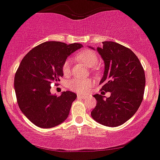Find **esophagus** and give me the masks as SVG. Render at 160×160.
Masks as SVG:
<instances>
[{
    "label": "esophagus",
    "instance_id": "esophagus-1",
    "mask_svg": "<svg viewBox=\"0 0 160 160\" xmlns=\"http://www.w3.org/2000/svg\"><path fill=\"white\" fill-rule=\"evenodd\" d=\"M77 98H79V99H84V98H87V96L77 95Z\"/></svg>",
    "mask_w": 160,
    "mask_h": 160
}]
</instances>
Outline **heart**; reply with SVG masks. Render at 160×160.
Wrapping results in <instances>:
<instances>
[{
  "mask_svg": "<svg viewBox=\"0 0 160 160\" xmlns=\"http://www.w3.org/2000/svg\"><path fill=\"white\" fill-rule=\"evenodd\" d=\"M76 58L88 67H94L98 62V56L96 52L91 50H83L76 54ZM62 72L64 76H68L71 72V60L66 59L62 66ZM92 85V80L90 79H72L68 83V88L78 93H85L89 91Z\"/></svg>",
  "mask_w": 160,
  "mask_h": 160,
  "instance_id": "heart-1",
  "label": "heart"
}]
</instances>
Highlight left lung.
I'll return each mask as SVG.
<instances>
[{
	"label": "left lung",
	"mask_w": 160,
	"mask_h": 160,
	"mask_svg": "<svg viewBox=\"0 0 160 160\" xmlns=\"http://www.w3.org/2000/svg\"><path fill=\"white\" fill-rule=\"evenodd\" d=\"M97 47L105 63L100 84L110 97L95 94L92 118L100 124L116 127L128 121L139 108L143 98L146 79L139 59L130 49L115 42L105 41ZM92 49H93L91 47Z\"/></svg>",
	"instance_id": "8db88e82"
}]
</instances>
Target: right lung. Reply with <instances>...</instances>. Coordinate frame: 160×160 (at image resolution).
Returning a JSON list of instances; mask_svg holds the SVG:
<instances>
[{
	"instance_id": "right-lung-1",
	"label": "right lung",
	"mask_w": 160,
	"mask_h": 160,
	"mask_svg": "<svg viewBox=\"0 0 160 160\" xmlns=\"http://www.w3.org/2000/svg\"><path fill=\"white\" fill-rule=\"evenodd\" d=\"M82 47L80 43L46 42L30 50L22 59L14 77L17 101L23 114L35 126L52 128L68 117L77 96L70 91L59 97L53 95L51 84L60 80L63 62Z\"/></svg>"
}]
</instances>
